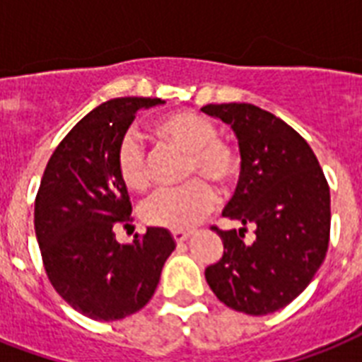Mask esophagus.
Wrapping results in <instances>:
<instances>
[{
  "label": "esophagus",
  "instance_id": "esophagus-1",
  "mask_svg": "<svg viewBox=\"0 0 362 362\" xmlns=\"http://www.w3.org/2000/svg\"><path fill=\"white\" fill-rule=\"evenodd\" d=\"M189 237H192V233H189V231H182V229H175V231H173V238L176 240V244H182V242H186Z\"/></svg>",
  "mask_w": 362,
  "mask_h": 362
}]
</instances>
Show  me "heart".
Instances as JSON below:
<instances>
[{
  "label": "heart",
  "instance_id": "b5f03b06",
  "mask_svg": "<svg viewBox=\"0 0 362 362\" xmlns=\"http://www.w3.org/2000/svg\"><path fill=\"white\" fill-rule=\"evenodd\" d=\"M159 141L187 153L184 176H199L176 187H163L142 203L144 223L165 229H187L209 214L216 204L214 189L202 180L229 187L240 175V153L231 142L218 139V127L203 116L180 110L153 124ZM116 169L125 187L141 192L150 182L146 150L141 139L127 131L118 142Z\"/></svg>",
  "mask_w": 362,
  "mask_h": 362
}]
</instances>
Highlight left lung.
<instances>
[{
	"mask_svg": "<svg viewBox=\"0 0 362 362\" xmlns=\"http://www.w3.org/2000/svg\"><path fill=\"white\" fill-rule=\"evenodd\" d=\"M204 115L231 125L240 178L223 216L240 229L221 231L223 255L204 270L229 308L272 314L308 287L323 263L331 233V192L308 142L291 125L250 103L206 105ZM253 243L243 240L247 226Z\"/></svg>",
	"mask_w": 362,
	"mask_h": 362,
	"instance_id": "obj_1",
	"label": "left lung"
}]
</instances>
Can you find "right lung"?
<instances>
[{"instance_id": "right-lung-1", "label": "right lung", "mask_w": 362, "mask_h": 362, "mask_svg": "<svg viewBox=\"0 0 362 362\" xmlns=\"http://www.w3.org/2000/svg\"><path fill=\"white\" fill-rule=\"evenodd\" d=\"M165 101L116 98L99 105L54 150L35 197V235L54 289L76 312L98 321L124 320L152 298L165 261L176 247L163 227L131 244L115 229L131 221L116 150L136 110Z\"/></svg>"}]
</instances>
